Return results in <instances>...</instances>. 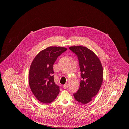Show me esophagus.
Returning <instances> with one entry per match:
<instances>
[{"instance_id":"obj_1","label":"esophagus","mask_w":129,"mask_h":129,"mask_svg":"<svg viewBox=\"0 0 129 129\" xmlns=\"http://www.w3.org/2000/svg\"><path fill=\"white\" fill-rule=\"evenodd\" d=\"M68 84H65L64 86H63V88L65 89H67V88H68Z\"/></svg>"}]
</instances>
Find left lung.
<instances>
[{"instance_id":"obj_1","label":"left lung","mask_w":129,"mask_h":129,"mask_svg":"<svg viewBox=\"0 0 129 129\" xmlns=\"http://www.w3.org/2000/svg\"><path fill=\"white\" fill-rule=\"evenodd\" d=\"M78 58L81 78L80 88L73 94L78 102L86 104L98 93L103 80L102 63L98 57L90 49L82 46L69 47Z\"/></svg>"}]
</instances>
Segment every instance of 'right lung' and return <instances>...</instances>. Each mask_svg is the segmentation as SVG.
<instances>
[{"label": "right lung", "mask_w": 129, "mask_h": 129, "mask_svg": "<svg viewBox=\"0 0 129 129\" xmlns=\"http://www.w3.org/2000/svg\"><path fill=\"white\" fill-rule=\"evenodd\" d=\"M67 49L63 47H48L37 55L31 64L28 76L29 87L41 103H51L59 93L60 87L54 81L53 65Z\"/></svg>", "instance_id": "obj_1"}]
</instances>
